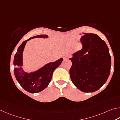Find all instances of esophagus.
<instances>
[{"mask_svg":"<svg viewBox=\"0 0 120 120\" xmlns=\"http://www.w3.org/2000/svg\"><path fill=\"white\" fill-rule=\"evenodd\" d=\"M68 55H64L63 57V58H64V60H66L67 58H68Z\"/></svg>","mask_w":120,"mask_h":120,"instance_id":"1","label":"esophagus"}]
</instances>
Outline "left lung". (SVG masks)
I'll list each match as a JSON object with an SVG mask.
<instances>
[{
	"instance_id": "1",
	"label": "left lung",
	"mask_w": 120,
	"mask_h": 120,
	"mask_svg": "<svg viewBox=\"0 0 120 120\" xmlns=\"http://www.w3.org/2000/svg\"><path fill=\"white\" fill-rule=\"evenodd\" d=\"M82 49L73 54L71 79L77 89L94 92L106 82L110 74L111 58L108 46L96 34L83 33Z\"/></svg>"
}]
</instances>
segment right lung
I'll return each mask as SVG.
<instances>
[{"label":"right lung","instance_id":"right-lung-1","mask_svg":"<svg viewBox=\"0 0 120 120\" xmlns=\"http://www.w3.org/2000/svg\"><path fill=\"white\" fill-rule=\"evenodd\" d=\"M37 37L46 38L48 35L35 36L23 41L18 47L14 59V71L17 81L23 89L31 93H38L48 86L54 70L60 65L63 60V58H60L55 62L46 64L35 72H25L22 68L23 50L27 41Z\"/></svg>","mask_w":120,"mask_h":120}]
</instances>
